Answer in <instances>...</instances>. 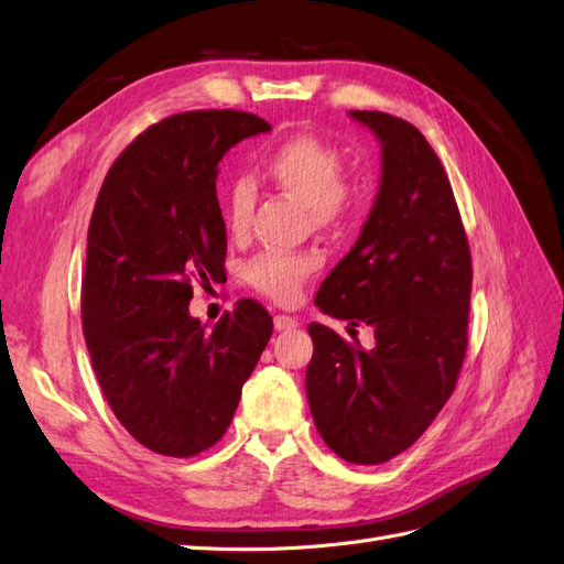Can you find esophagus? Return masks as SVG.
<instances>
[{
    "label": "esophagus",
    "instance_id": "obj_1",
    "mask_svg": "<svg viewBox=\"0 0 564 564\" xmlns=\"http://www.w3.org/2000/svg\"><path fill=\"white\" fill-rule=\"evenodd\" d=\"M273 326H276V330H293V328L300 326V321L295 316L276 314V316H273Z\"/></svg>",
    "mask_w": 564,
    "mask_h": 564
}]
</instances>
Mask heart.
<instances>
[{
  "mask_svg": "<svg viewBox=\"0 0 564 564\" xmlns=\"http://www.w3.org/2000/svg\"><path fill=\"white\" fill-rule=\"evenodd\" d=\"M264 176L288 196L307 205L316 227L345 219L366 196V180L345 174V153L335 143L314 134H295L273 147L264 158ZM257 191L252 182L238 180L227 193V224L240 236L250 227ZM316 269L310 254L264 252L246 267V279L273 302H293Z\"/></svg>",
  "mask_w": 564,
  "mask_h": 564,
  "instance_id": "heart-1",
  "label": "heart"
}]
</instances>
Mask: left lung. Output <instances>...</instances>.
Listing matches in <instances>:
<instances>
[{"mask_svg":"<svg viewBox=\"0 0 564 564\" xmlns=\"http://www.w3.org/2000/svg\"><path fill=\"white\" fill-rule=\"evenodd\" d=\"M380 141L376 203L354 248L316 293L349 335L310 324L307 399L321 437L357 465H378L421 437L452 397L468 349L473 262L452 184L427 139L380 110H349Z\"/></svg>","mask_w":564,"mask_h":564,"instance_id":"8db88e82","label":"left lung"}]
</instances>
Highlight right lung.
Masks as SVG:
<instances>
[{
    "mask_svg": "<svg viewBox=\"0 0 564 564\" xmlns=\"http://www.w3.org/2000/svg\"><path fill=\"white\" fill-rule=\"evenodd\" d=\"M243 110H191L139 134L96 198L83 281L94 373L118 421L155 454L188 458L227 432L273 321L240 300L213 330L188 314L193 285L224 273L217 165L269 132Z\"/></svg>",
    "mask_w": 564,
    "mask_h": 564,
    "instance_id": "1",
    "label": "right lung"
}]
</instances>
